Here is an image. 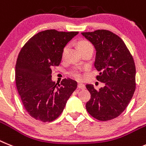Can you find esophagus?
<instances>
[{"label": "esophagus", "mask_w": 146, "mask_h": 146, "mask_svg": "<svg viewBox=\"0 0 146 146\" xmlns=\"http://www.w3.org/2000/svg\"><path fill=\"white\" fill-rule=\"evenodd\" d=\"M85 85L82 83H78V88L81 89V90H84L85 89Z\"/></svg>", "instance_id": "esophagus-1"}]
</instances>
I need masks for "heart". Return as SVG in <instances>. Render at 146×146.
I'll return each mask as SVG.
<instances>
[{
    "label": "heart",
    "mask_w": 146,
    "mask_h": 146,
    "mask_svg": "<svg viewBox=\"0 0 146 146\" xmlns=\"http://www.w3.org/2000/svg\"><path fill=\"white\" fill-rule=\"evenodd\" d=\"M78 46L80 50H83L84 48H92V44L88 40H82L78 42ZM68 51V45H66V46H64L62 50V59H65ZM82 73H83V70L81 68H79V67H77L76 66V67H74V68H73L70 70L69 75L70 76L73 77V78L77 79V80H82L84 77V75Z\"/></svg>",
    "instance_id": "1"
}]
</instances>
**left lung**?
Listing matches in <instances>:
<instances>
[{
	"label": "left lung",
	"mask_w": 146,
	"mask_h": 146,
	"mask_svg": "<svg viewBox=\"0 0 146 146\" xmlns=\"http://www.w3.org/2000/svg\"><path fill=\"white\" fill-rule=\"evenodd\" d=\"M82 35L94 45V65L100 71L96 78L104 83L98 90L90 84L86 85L91 95L86 109L97 120H112L126 110L135 91L134 59L122 39L111 31L96 30Z\"/></svg>",
	"instance_id": "8db88e82"
}]
</instances>
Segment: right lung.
<instances>
[{"mask_svg": "<svg viewBox=\"0 0 146 146\" xmlns=\"http://www.w3.org/2000/svg\"><path fill=\"white\" fill-rule=\"evenodd\" d=\"M78 31L45 30L30 38L19 53L15 65V82L22 103L30 116L51 122L64 109L77 87V82L64 78L56 86L51 69L59 66L62 50Z\"/></svg>", "mask_w": 146, "mask_h": 146, "instance_id": "1", "label": "right lung"}]
</instances>
